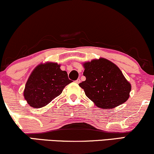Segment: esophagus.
<instances>
[{
    "label": "esophagus",
    "mask_w": 154,
    "mask_h": 154,
    "mask_svg": "<svg viewBox=\"0 0 154 154\" xmlns=\"http://www.w3.org/2000/svg\"><path fill=\"white\" fill-rule=\"evenodd\" d=\"M75 82H76V83H77V84H79V82H80V79H77V80H76V81H75Z\"/></svg>",
    "instance_id": "34e87169"
}]
</instances>
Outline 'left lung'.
Listing matches in <instances>:
<instances>
[{
    "instance_id": "left-lung-1",
    "label": "left lung",
    "mask_w": 154,
    "mask_h": 154,
    "mask_svg": "<svg viewBox=\"0 0 154 154\" xmlns=\"http://www.w3.org/2000/svg\"><path fill=\"white\" fill-rule=\"evenodd\" d=\"M84 67L86 80L79 85L97 107L110 109L127 101L131 85L116 64L100 58L85 63Z\"/></svg>"
}]
</instances>
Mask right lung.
<instances>
[{
  "label": "right lung",
  "mask_w": 154,
  "mask_h": 154,
  "mask_svg": "<svg viewBox=\"0 0 154 154\" xmlns=\"http://www.w3.org/2000/svg\"><path fill=\"white\" fill-rule=\"evenodd\" d=\"M72 82L66 71L57 63L42 64L35 68L28 79L23 92L24 98L33 107L46 106L62 92Z\"/></svg>",
  "instance_id": "1"
}]
</instances>
